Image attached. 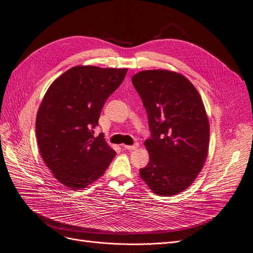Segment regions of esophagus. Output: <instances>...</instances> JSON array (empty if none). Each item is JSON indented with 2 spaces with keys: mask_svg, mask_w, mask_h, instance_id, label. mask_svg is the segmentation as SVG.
<instances>
[{
  "mask_svg": "<svg viewBox=\"0 0 253 253\" xmlns=\"http://www.w3.org/2000/svg\"><path fill=\"white\" fill-rule=\"evenodd\" d=\"M123 147L126 149V150H134V149H137L138 148V143H135L133 145H124Z\"/></svg>",
  "mask_w": 253,
  "mask_h": 253,
  "instance_id": "1",
  "label": "esophagus"
}]
</instances>
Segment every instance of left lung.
Here are the masks:
<instances>
[{
  "instance_id": "8db88e82",
  "label": "left lung",
  "mask_w": 253,
  "mask_h": 253,
  "mask_svg": "<svg viewBox=\"0 0 253 253\" xmlns=\"http://www.w3.org/2000/svg\"><path fill=\"white\" fill-rule=\"evenodd\" d=\"M147 112L151 137L145 141L149 163L142 180L159 195L170 197L194 182L209 147V121L190 81L170 70H143L131 79Z\"/></svg>"
}]
</instances>
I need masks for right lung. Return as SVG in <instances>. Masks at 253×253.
<instances>
[{"instance_id":"add662e5","label":"right lung","mask_w":253,"mask_h":253,"mask_svg":"<svg viewBox=\"0 0 253 253\" xmlns=\"http://www.w3.org/2000/svg\"><path fill=\"white\" fill-rule=\"evenodd\" d=\"M126 73L127 68L75 66L46 91L36 120L39 149L54 177L68 188H86L116 157L102 134L93 136V130L106 100Z\"/></svg>"}]
</instances>
